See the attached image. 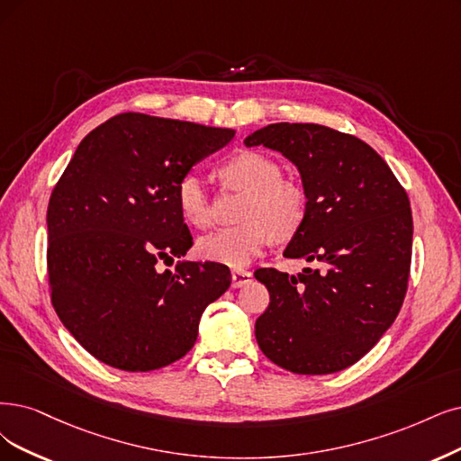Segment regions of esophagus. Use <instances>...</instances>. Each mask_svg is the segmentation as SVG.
Here are the masks:
<instances>
[{
    "instance_id": "1",
    "label": "esophagus",
    "mask_w": 461,
    "mask_h": 461,
    "mask_svg": "<svg viewBox=\"0 0 461 461\" xmlns=\"http://www.w3.org/2000/svg\"><path fill=\"white\" fill-rule=\"evenodd\" d=\"M252 281V271H247V269H231V286L233 288H240V286H245Z\"/></svg>"
}]
</instances>
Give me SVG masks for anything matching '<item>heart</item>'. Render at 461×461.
I'll return each mask as SVG.
<instances>
[{"label":"heart","mask_w":461,"mask_h":461,"mask_svg":"<svg viewBox=\"0 0 461 461\" xmlns=\"http://www.w3.org/2000/svg\"><path fill=\"white\" fill-rule=\"evenodd\" d=\"M220 175L231 187L247 192L241 209V226L218 230L204 235L197 252L204 260L231 267L247 266L277 240H291L308 218L310 199L305 187L291 178H283L281 165L260 151H237L220 168ZM176 203L182 218L194 228L204 230L212 224V207L204 184L195 175H185L176 185Z\"/></svg>","instance_id":"1"}]
</instances>
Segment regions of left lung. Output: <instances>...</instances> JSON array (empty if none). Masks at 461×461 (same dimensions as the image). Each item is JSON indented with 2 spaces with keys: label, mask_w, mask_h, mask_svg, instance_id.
I'll use <instances>...</instances> for the list:
<instances>
[{
  "label": "left lung",
  "mask_w": 461,
  "mask_h": 461,
  "mask_svg": "<svg viewBox=\"0 0 461 461\" xmlns=\"http://www.w3.org/2000/svg\"><path fill=\"white\" fill-rule=\"evenodd\" d=\"M245 144L281 151L302 175L310 209L286 258L313 262L288 277L260 267L269 291L257 339L294 374H332L365 357L393 325L412 260L411 201L393 170L353 134L315 123H274Z\"/></svg>",
  "instance_id": "left-lung-1"
}]
</instances>
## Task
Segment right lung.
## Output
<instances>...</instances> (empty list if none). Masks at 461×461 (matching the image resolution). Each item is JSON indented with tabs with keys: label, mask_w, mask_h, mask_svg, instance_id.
<instances>
[{
	"label": "right lung",
	"mask_w": 461,
	"mask_h": 461,
	"mask_svg": "<svg viewBox=\"0 0 461 461\" xmlns=\"http://www.w3.org/2000/svg\"><path fill=\"white\" fill-rule=\"evenodd\" d=\"M233 129L127 112L77 146L47 207L53 308L95 359L158 370L190 351L204 308L228 291L224 264L180 262L192 247L176 185Z\"/></svg>",
	"instance_id": "obj_1"
}]
</instances>
